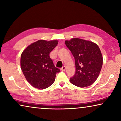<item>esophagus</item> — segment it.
Instances as JSON below:
<instances>
[{"instance_id":"34e87169","label":"esophagus","mask_w":121,"mask_h":121,"mask_svg":"<svg viewBox=\"0 0 121 121\" xmlns=\"http://www.w3.org/2000/svg\"><path fill=\"white\" fill-rule=\"evenodd\" d=\"M62 71H65V66H64V67H63L62 68H61V69H60Z\"/></svg>"}]
</instances>
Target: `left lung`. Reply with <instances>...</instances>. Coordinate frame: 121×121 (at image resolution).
Segmentation results:
<instances>
[{
	"instance_id": "1",
	"label": "left lung",
	"mask_w": 121,
	"mask_h": 121,
	"mask_svg": "<svg viewBox=\"0 0 121 121\" xmlns=\"http://www.w3.org/2000/svg\"><path fill=\"white\" fill-rule=\"evenodd\" d=\"M65 43L75 59V73L70 82L79 87L92 85L98 78L103 64V57L98 45L79 38L66 40Z\"/></svg>"
}]
</instances>
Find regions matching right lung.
I'll use <instances>...</instances> for the list:
<instances>
[{"label":"right lung","instance_id":"1","mask_svg":"<svg viewBox=\"0 0 121 121\" xmlns=\"http://www.w3.org/2000/svg\"><path fill=\"white\" fill-rule=\"evenodd\" d=\"M58 43V40L39 39L28 46L21 53V70L33 87L42 90L54 82L56 73L60 70L54 65L49 53Z\"/></svg>","mask_w":121,"mask_h":121}]
</instances>
